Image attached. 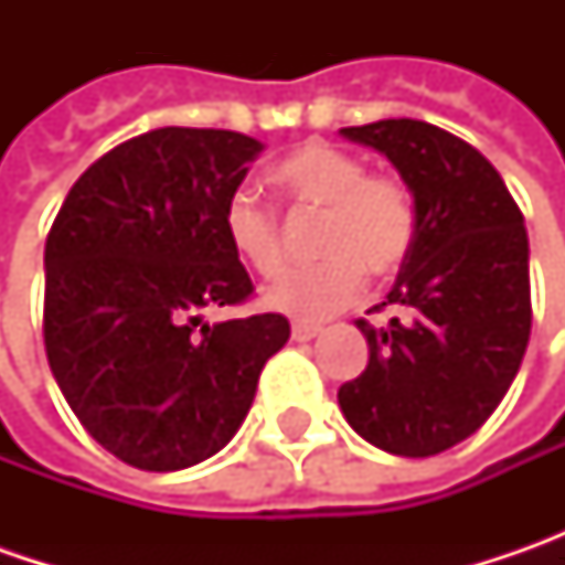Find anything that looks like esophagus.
Returning a JSON list of instances; mask_svg holds the SVG:
<instances>
[{
	"mask_svg": "<svg viewBox=\"0 0 565 565\" xmlns=\"http://www.w3.org/2000/svg\"><path fill=\"white\" fill-rule=\"evenodd\" d=\"M317 333H320V327H317V323H305V320L292 323V339H295V342H308V339H315Z\"/></svg>",
	"mask_w": 565,
	"mask_h": 565,
	"instance_id": "obj_1",
	"label": "esophagus"
}]
</instances>
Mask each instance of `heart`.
I'll use <instances>...</instances> for the list:
<instances>
[{
	"mask_svg": "<svg viewBox=\"0 0 565 565\" xmlns=\"http://www.w3.org/2000/svg\"><path fill=\"white\" fill-rule=\"evenodd\" d=\"M273 182L298 213L323 210L315 267L282 276L267 305L320 320L352 305L371 276L402 270L418 235V213L408 185L393 172H364V160L337 143L308 141L273 166ZM223 235L250 270L276 276L286 267V232L279 213L250 188H235L223 204Z\"/></svg>",
	"mask_w": 565,
	"mask_h": 565,
	"instance_id": "1",
	"label": "heart"
}]
</instances>
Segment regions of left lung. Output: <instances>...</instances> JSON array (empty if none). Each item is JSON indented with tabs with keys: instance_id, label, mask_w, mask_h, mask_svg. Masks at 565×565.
<instances>
[{
	"instance_id": "left-lung-1",
	"label": "left lung",
	"mask_w": 565,
	"mask_h": 565,
	"mask_svg": "<svg viewBox=\"0 0 565 565\" xmlns=\"http://www.w3.org/2000/svg\"><path fill=\"white\" fill-rule=\"evenodd\" d=\"M342 135L399 169L418 235L374 308L408 317L386 327L355 320L371 359L339 386V408L377 449L437 456L488 422L519 374L532 337L525 220L500 172L430 121L383 119Z\"/></svg>"
}]
</instances>
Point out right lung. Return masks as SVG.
Here are the masks:
<instances>
[{
  "label": "right lung",
  "mask_w": 565,
  "mask_h": 565,
  "mask_svg": "<svg viewBox=\"0 0 565 565\" xmlns=\"http://www.w3.org/2000/svg\"><path fill=\"white\" fill-rule=\"evenodd\" d=\"M260 150L223 128H157L87 166L55 213L46 359L84 430L128 466L179 471L220 452L292 333L282 315L201 320L254 295L223 204Z\"/></svg>",
  "instance_id": "1"
}]
</instances>
